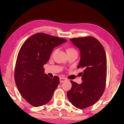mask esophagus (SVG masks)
<instances>
[{"label":"esophagus","instance_id":"34e87169","mask_svg":"<svg viewBox=\"0 0 124 124\" xmlns=\"http://www.w3.org/2000/svg\"><path fill=\"white\" fill-rule=\"evenodd\" d=\"M65 81H67V79L64 77H60V83H62L64 82H65Z\"/></svg>","mask_w":124,"mask_h":124}]
</instances>
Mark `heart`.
Instances as JSON below:
<instances>
[{
	"label": "heart",
	"instance_id": "obj_1",
	"mask_svg": "<svg viewBox=\"0 0 124 124\" xmlns=\"http://www.w3.org/2000/svg\"><path fill=\"white\" fill-rule=\"evenodd\" d=\"M74 50V49H73V48H69L68 50V51H69V50Z\"/></svg>",
	"mask_w": 124,
	"mask_h": 124
}]
</instances>
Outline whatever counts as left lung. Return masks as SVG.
Returning a JSON list of instances; mask_svg holds the SVG:
<instances>
[{"label": "left lung", "mask_w": 124, "mask_h": 124, "mask_svg": "<svg viewBox=\"0 0 124 124\" xmlns=\"http://www.w3.org/2000/svg\"><path fill=\"white\" fill-rule=\"evenodd\" d=\"M80 50L78 68L84 69L82 83L70 81L72 88L67 92L69 101L76 108L85 109L98 101L104 93L107 79V57L103 46L91 36L71 38Z\"/></svg>", "instance_id": "left-lung-1"}]
</instances>
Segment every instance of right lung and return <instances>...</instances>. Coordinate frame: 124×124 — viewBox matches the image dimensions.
<instances>
[{"label":"right lung","instance_id":"1","mask_svg":"<svg viewBox=\"0 0 124 124\" xmlns=\"http://www.w3.org/2000/svg\"><path fill=\"white\" fill-rule=\"evenodd\" d=\"M66 42L65 39L38 33L27 39L20 48L15 81L21 96L33 107L43 106L51 99L60 79L58 76L49 77L45 73L43 65L53 49Z\"/></svg>","mask_w":124,"mask_h":124}]
</instances>
